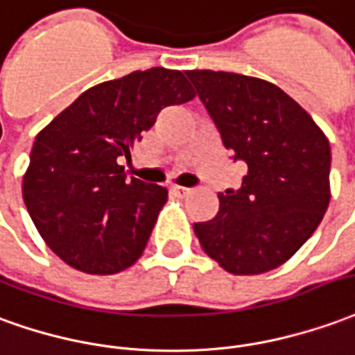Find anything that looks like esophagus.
<instances>
[{"label": "esophagus", "mask_w": 355, "mask_h": 355, "mask_svg": "<svg viewBox=\"0 0 355 355\" xmlns=\"http://www.w3.org/2000/svg\"><path fill=\"white\" fill-rule=\"evenodd\" d=\"M172 193L173 195H178V197H187V195L191 193V189L189 187H180V185H173Z\"/></svg>", "instance_id": "1"}]
</instances>
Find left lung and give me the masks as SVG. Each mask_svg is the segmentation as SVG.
I'll return each instance as SVG.
<instances>
[{
  "instance_id": "8db88e82",
  "label": "left lung",
  "mask_w": 355,
  "mask_h": 355,
  "mask_svg": "<svg viewBox=\"0 0 355 355\" xmlns=\"http://www.w3.org/2000/svg\"><path fill=\"white\" fill-rule=\"evenodd\" d=\"M225 149L245 162L239 189L195 223L205 252L235 275L285 263L313 235L331 200V147L315 122L277 85L233 72H185Z\"/></svg>"
}]
</instances>
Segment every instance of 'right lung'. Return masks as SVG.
<instances>
[{
    "label": "right lung",
    "mask_w": 355,
    "mask_h": 355,
    "mask_svg": "<svg viewBox=\"0 0 355 355\" xmlns=\"http://www.w3.org/2000/svg\"><path fill=\"white\" fill-rule=\"evenodd\" d=\"M193 97L180 70H135L89 87L37 133L22 197L61 260L84 273L110 275L141 256L168 191L128 180L120 158H130L160 110Z\"/></svg>",
    "instance_id": "1"
}]
</instances>
